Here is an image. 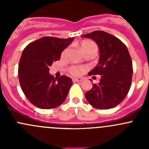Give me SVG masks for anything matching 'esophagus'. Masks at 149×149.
I'll list each match as a JSON object with an SVG mask.
<instances>
[{"label": "esophagus", "mask_w": 149, "mask_h": 149, "mask_svg": "<svg viewBox=\"0 0 149 149\" xmlns=\"http://www.w3.org/2000/svg\"><path fill=\"white\" fill-rule=\"evenodd\" d=\"M83 81V79L82 78H74L73 79V82H80Z\"/></svg>", "instance_id": "1"}]
</instances>
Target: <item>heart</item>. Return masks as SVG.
<instances>
[{
    "mask_svg": "<svg viewBox=\"0 0 149 149\" xmlns=\"http://www.w3.org/2000/svg\"><path fill=\"white\" fill-rule=\"evenodd\" d=\"M80 47L82 52H84V55L86 53H89V52H93V53L96 54L97 52V45L94 42L90 41V40H83L81 42ZM65 52L66 50L64 51L63 55H64L65 53ZM68 70L71 75H73L74 76H80L84 70H85V68L78 67V66H71V67L69 68Z\"/></svg>",
    "mask_w": 149,
    "mask_h": 149,
    "instance_id": "b5f03b06",
    "label": "heart"
}]
</instances>
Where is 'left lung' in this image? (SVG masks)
<instances>
[{"label": "left lung", "mask_w": 149, "mask_h": 149, "mask_svg": "<svg viewBox=\"0 0 149 149\" xmlns=\"http://www.w3.org/2000/svg\"><path fill=\"white\" fill-rule=\"evenodd\" d=\"M82 37L94 40L100 49L98 64L88 75H100L101 79L86 93V99L97 109L115 107L125 98L131 85L133 63L128 49L119 39L103 31Z\"/></svg>", "instance_id": "8db88e82"}]
</instances>
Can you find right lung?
<instances>
[{
	"instance_id": "1",
	"label": "right lung",
	"mask_w": 149,
	"mask_h": 149,
	"mask_svg": "<svg viewBox=\"0 0 149 149\" xmlns=\"http://www.w3.org/2000/svg\"><path fill=\"white\" fill-rule=\"evenodd\" d=\"M73 40L44 37L24 49L19 64V83L29 101L37 107H58L65 100L73 84L71 79L54 78L49 68L53 61H59L61 52Z\"/></svg>"
}]
</instances>
